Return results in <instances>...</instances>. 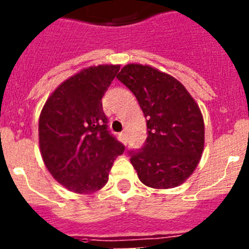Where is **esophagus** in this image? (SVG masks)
I'll return each instance as SVG.
<instances>
[{
    "mask_svg": "<svg viewBox=\"0 0 249 249\" xmlns=\"http://www.w3.org/2000/svg\"><path fill=\"white\" fill-rule=\"evenodd\" d=\"M120 137H121V140H122L123 143H127V133H126V132H122V133L120 135Z\"/></svg>",
    "mask_w": 249,
    "mask_h": 249,
    "instance_id": "1",
    "label": "esophagus"
}]
</instances>
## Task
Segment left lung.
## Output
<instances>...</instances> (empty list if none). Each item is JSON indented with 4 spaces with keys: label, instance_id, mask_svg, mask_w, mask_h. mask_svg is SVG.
Instances as JSON below:
<instances>
[{
    "label": "left lung",
    "instance_id": "1",
    "mask_svg": "<svg viewBox=\"0 0 249 249\" xmlns=\"http://www.w3.org/2000/svg\"><path fill=\"white\" fill-rule=\"evenodd\" d=\"M118 80L137 98L147 121L146 144L131 152L140 181L156 190L181 186L204 149V121L195 98L177 78L156 67L129 63Z\"/></svg>",
    "mask_w": 249,
    "mask_h": 249
}]
</instances>
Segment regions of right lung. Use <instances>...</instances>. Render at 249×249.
<instances>
[{
    "instance_id": "add662e5",
    "label": "right lung",
    "mask_w": 249,
    "mask_h": 249,
    "mask_svg": "<svg viewBox=\"0 0 249 249\" xmlns=\"http://www.w3.org/2000/svg\"><path fill=\"white\" fill-rule=\"evenodd\" d=\"M120 65L83 68L50 94L38 120V143L52 177L78 195L97 192L108 182L124 147L109 135L102 97Z\"/></svg>"
}]
</instances>
